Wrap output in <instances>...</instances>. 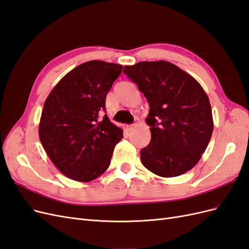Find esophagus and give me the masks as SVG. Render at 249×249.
<instances>
[{
    "label": "esophagus",
    "instance_id": "esophagus-1",
    "mask_svg": "<svg viewBox=\"0 0 249 249\" xmlns=\"http://www.w3.org/2000/svg\"><path fill=\"white\" fill-rule=\"evenodd\" d=\"M135 126H136V125H135V124H130V125H126L125 127H124V129H125V131H127V132H130V131H132L133 129H134V127Z\"/></svg>",
    "mask_w": 249,
    "mask_h": 249
}]
</instances>
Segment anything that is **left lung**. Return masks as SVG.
<instances>
[{
    "mask_svg": "<svg viewBox=\"0 0 249 249\" xmlns=\"http://www.w3.org/2000/svg\"><path fill=\"white\" fill-rule=\"evenodd\" d=\"M124 72L136 83L149 105L145 122L152 139L140 150L143 166L163 178L193 168L214 127L205 90L189 73L163 60L126 65Z\"/></svg>",
    "mask_w": 249,
    "mask_h": 249,
    "instance_id": "8db88e82",
    "label": "left lung"
}]
</instances>
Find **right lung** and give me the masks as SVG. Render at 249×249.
Returning <instances> with one entry per match:
<instances>
[{
	"instance_id": "right-lung-1",
	"label": "right lung",
	"mask_w": 249,
	"mask_h": 249,
	"mask_svg": "<svg viewBox=\"0 0 249 249\" xmlns=\"http://www.w3.org/2000/svg\"><path fill=\"white\" fill-rule=\"evenodd\" d=\"M123 65L92 60L60 80L43 105L39 139L64 176L90 182L107 170L123 130L106 111V96Z\"/></svg>"
}]
</instances>
